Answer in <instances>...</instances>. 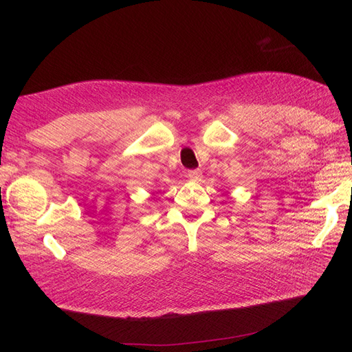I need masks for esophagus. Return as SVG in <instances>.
<instances>
[{
	"mask_svg": "<svg viewBox=\"0 0 352 352\" xmlns=\"http://www.w3.org/2000/svg\"><path fill=\"white\" fill-rule=\"evenodd\" d=\"M201 175H202V172H201V170H198V168L188 170V173H186V176H188L189 179H192V180H199V179H201Z\"/></svg>",
	"mask_w": 352,
	"mask_h": 352,
	"instance_id": "obj_1",
	"label": "esophagus"
}]
</instances>
